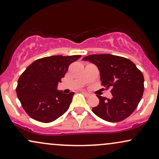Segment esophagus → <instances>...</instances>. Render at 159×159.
I'll use <instances>...</instances> for the list:
<instances>
[{
  "label": "esophagus",
  "instance_id": "1",
  "mask_svg": "<svg viewBox=\"0 0 159 159\" xmlns=\"http://www.w3.org/2000/svg\"><path fill=\"white\" fill-rule=\"evenodd\" d=\"M82 93H83L84 96H85V97H89L90 96H91V94H90L89 93H88V92H86V91H82Z\"/></svg>",
  "mask_w": 159,
  "mask_h": 159
}]
</instances>
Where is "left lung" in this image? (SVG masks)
<instances>
[{"mask_svg": "<svg viewBox=\"0 0 159 159\" xmlns=\"http://www.w3.org/2000/svg\"><path fill=\"white\" fill-rule=\"evenodd\" d=\"M97 66L102 85L112 87V98L97 95L99 103L92 111L109 122H119L130 116L138 106L144 93V76L134 62L110 54H92L83 59Z\"/></svg>", "mask_w": 159, "mask_h": 159, "instance_id": "1", "label": "left lung"}]
</instances>
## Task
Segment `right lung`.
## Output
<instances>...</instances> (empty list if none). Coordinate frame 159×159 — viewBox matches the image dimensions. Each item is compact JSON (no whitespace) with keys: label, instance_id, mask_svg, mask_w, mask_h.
Wrapping results in <instances>:
<instances>
[{"label":"right lung","instance_id":"1","mask_svg":"<svg viewBox=\"0 0 159 159\" xmlns=\"http://www.w3.org/2000/svg\"><path fill=\"white\" fill-rule=\"evenodd\" d=\"M80 55L51 56L35 60L20 76L16 89L21 105L31 118L41 122L56 120L69 108L74 94L57 90L70 63Z\"/></svg>","mask_w":159,"mask_h":159}]
</instances>
